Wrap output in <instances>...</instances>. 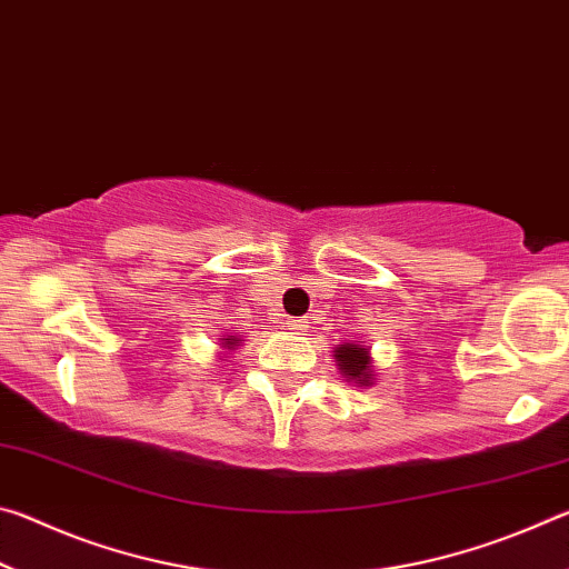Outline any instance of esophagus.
I'll list each match as a JSON object with an SVG mask.
<instances>
[{
    "label": "esophagus",
    "mask_w": 569,
    "mask_h": 569,
    "mask_svg": "<svg viewBox=\"0 0 569 569\" xmlns=\"http://www.w3.org/2000/svg\"><path fill=\"white\" fill-rule=\"evenodd\" d=\"M288 329L296 331V333H306L308 319H288Z\"/></svg>",
    "instance_id": "esophagus-1"
}]
</instances>
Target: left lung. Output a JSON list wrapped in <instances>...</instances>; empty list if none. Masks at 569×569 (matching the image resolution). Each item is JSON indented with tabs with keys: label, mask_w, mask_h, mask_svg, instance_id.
<instances>
[{
	"label": "left lung",
	"mask_w": 569,
	"mask_h": 569,
	"mask_svg": "<svg viewBox=\"0 0 569 569\" xmlns=\"http://www.w3.org/2000/svg\"><path fill=\"white\" fill-rule=\"evenodd\" d=\"M336 361H339V369L343 371L346 379H353L356 383H369L371 381V369H369V349H361L359 343H341L339 349L333 351Z\"/></svg>",
	"instance_id": "1"
}]
</instances>
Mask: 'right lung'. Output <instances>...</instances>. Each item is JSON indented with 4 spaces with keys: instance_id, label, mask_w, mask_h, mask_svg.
Segmentation results:
<instances>
[{
    "instance_id": "add662e5",
    "label": "right lung",
    "mask_w": 569,
    "mask_h": 569,
    "mask_svg": "<svg viewBox=\"0 0 569 569\" xmlns=\"http://www.w3.org/2000/svg\"><path fill=\"white\" fill-rule=\"evenodd\" d=\"M226 341V346H230V349H233V346L238 343V339H223Z\"/></svg>"
}]
</instances>
